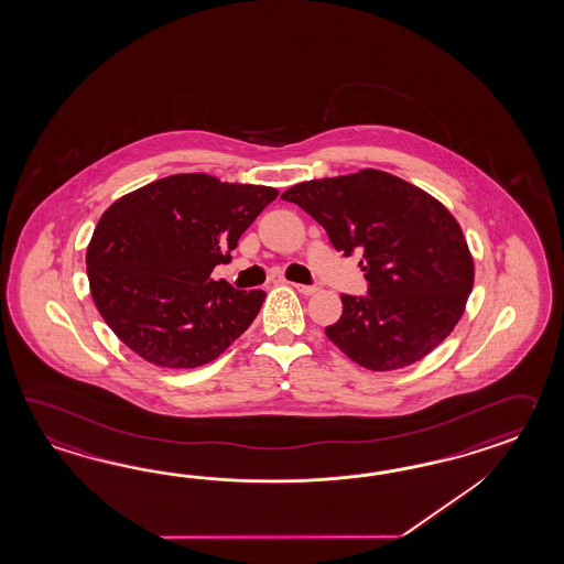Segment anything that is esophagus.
I'll list each match as a JSON object with an SVG mask.
<instances>
[{
	"label": "esophagus",
	"instance_id": "1",
	"mask_svg": "<svg viewBox=\"0 0 564 564\" xmlns=\"http://www.w3.org/2000/svg\"><path fill=\"white\" fill-rule=\"evenodd\" d=\"M293 288L297 289L303 295H312L317 291L316 285H302V283H293Z\"/></svg>",
	"mask_w": 564,
	"mask_h": 564
}]
</instances>
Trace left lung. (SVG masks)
Returning a JSON list of instances; mask_svg holds the SVG:
<instances>
[{"label":"left lung","mask_w":564,"mask_h":564,"mask_svg":"<svg viewBox=\"0 0 564 564\" xmlns=\"http://www.w3.org/2000/svg\"><path fill=\"white\" fill-rule=\"evenodd\" d=\"M281 197L307 212L344 257L365 252L367 295H340L343 316L326 328L346 357L393 371L453 332L475 271L458 221L438 199L375 169L297 183Z\"/></svg>","instance_id":"8db88e82"}]
</instances>
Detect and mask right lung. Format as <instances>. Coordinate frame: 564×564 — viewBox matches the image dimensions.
I'll return each instance as SVG.
<instances>
[{
  "label": "right lung",
  "instance_id": "1",
  "mask_svg": "<svg viewBox=\"0 0 564 564\" xmlns=\"http://www.w3.org/2000/svg\"><path fill=\"white\" fill-rule=\"evenodd\" d=\"M276 195L273 187L192 173L111 204L87 248V276L113 334L166 369L220 357L252 324L267 293L209 275Z\"/></svg>",
  "mask_w": 564,
  "mask_h": 564
}]
</instances>
